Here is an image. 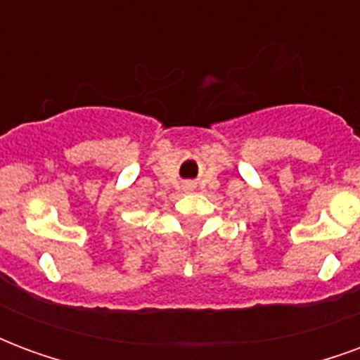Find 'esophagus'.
I'll use <instances>...</instances> for the list:
<instances>
[{"instance_id": "34e87169", "label": "esophagus", "mask_w": 360, "mask_h": 360, "mask_svg": "<svg viewBox=\"0 0 360 360\" xmlns=\"http://www.w3.org/2000/svg\"><path fill=\"white\" fill-rule=\"evenodd\" d=\"M187 188H193V183H187Z\"/></svg>"}]
</instances>
